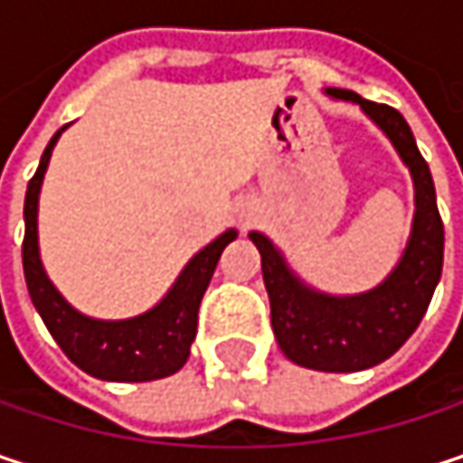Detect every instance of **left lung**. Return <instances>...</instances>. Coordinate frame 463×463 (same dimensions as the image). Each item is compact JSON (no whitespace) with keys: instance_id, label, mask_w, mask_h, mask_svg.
Segmentation results:
<instances>
[{"instance_id":"left-lung-1","label":"left lung","mask_w":463,"mask_h":463,"mask_svg":"<svg viewBox=\"0 0 463 463\" xmlns=\"http://www.w3.org/2000/svg\"><path fill=\"white\" fill-rule=\"evenodd\" d=\"M335 99L359 104L397 146L416 182V220L408 249L394 273L375 289L354 298H332L306 287L279 249L249 232L262 257V281L270 298V324L281 351L303 367L322 373H356L381 364L416 332L442 273L445 228L437 212L431 171L418 152L405 118L354 90L329 88Z\"/></svg>"}]
</instances>
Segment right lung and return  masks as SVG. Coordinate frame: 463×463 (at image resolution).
<instances>
[{
  "instance_id": "1",
  "label": "right lung",
  "mask_w": 463,
  "mask_h": 463,
  "mask_svg": "<svg viewBox=\"0 0 463 463\" xmlns=\"http://www.w3.org/2000/svg\"><path fill=\"white\" fill-rule=\"evenodd\" d=\"M61 131L45 146L40 168L29 179L26 201H24V222H26L24 276L32 303L40 311L55 343L61 345V351L88 375L101 381H118V383H141V381H157L174 375L176 370H182V364L190 356V343L195 340V329H198V308L214 276L220 254L238 232L225 231L206 249H201L187 262L171 292L152 311L123 322H99L77 314L50 284L37 246L40 187H43L50 152Z\"/></svg>"
}]
</instances>
